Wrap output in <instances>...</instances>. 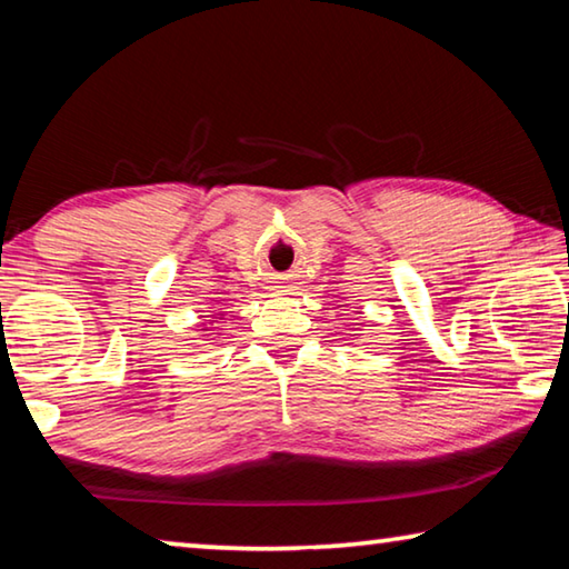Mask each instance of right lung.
Segmentation results:
<instances>
[{
  "mask_svg": "<svg viewBox=\"0 0 569 569\" xmlns=\"http://www.w3.org/2000/svg\"><path fill=\"white\" fill-rule=\"evenodd\" d=\"M220 316H223V313H220ZM210 323H213V321H210ZM206 326V323H203ZM203 331H208V329H203Z\"/></svg>",
  "mask_w": 569,
  "mask_h": 569,
  "instance_id": "add662e5",
  "label": "right lung"
}]
</instances>
